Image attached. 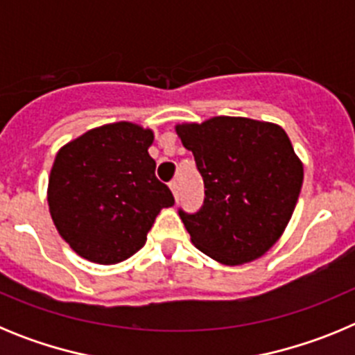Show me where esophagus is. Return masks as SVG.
Here are the masks:
<instances>
[{
    "label": "esophagus",
    "instance_id": "1",
    "mask_svg": "<svg viewBox=\"0 0 355 355\" xmlns=\"http://www.w3.org/2000/svg\"><path fill=\"white\" fill-rule=\"evenodd\" d=\"M168 187H171L172 193H174V199L175 200L180 199V183H178V181H172V183L168 184Z\"/></svg>",
    "mask_w": 355,
    "mask_h": 355
}]
</instances>
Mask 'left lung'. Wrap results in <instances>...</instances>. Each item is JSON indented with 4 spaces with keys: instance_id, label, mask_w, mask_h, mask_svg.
Returning <instances> with one entry per match:
<instances>
[{
    "instance_id": "left-lung-1",
    "label": "left lung",
    "mask_w": 355,
    "mask_h": 355,
    "mask_svg": "<svg viewBox=\"0 0 355 355\" xmlns=\"http://www.w3.org/2000/svg\"><path fill=\"white\" fill-rule=\"evenodd\" d=\"M175 133L192 150L206 188L199 211H180L193 245L227 266L261 258L284 233L304 181L286 131L220 115L175 124Z\"/></svg>"
}]
</instances>
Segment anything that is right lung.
<instances>
[{
	"label": "right lung",
	"instance_id": "1",
	"mask_svg": "<svg viewBox=\"0 0 355 355\" xmlns=\"http://www.w3.org/2000/svg\"><path fill=\"white\" fill-rule=\"evenodd\" d=\"M155 133L121 121L94 128L60 147L48 183L55 227L78 256L115 265L146 245L163 208L174 205L149 156Z\"/></svg>",
	"mask_w": 355,
	"mask_h": 355
}]
</instances>
